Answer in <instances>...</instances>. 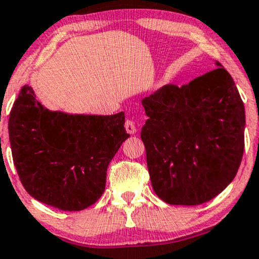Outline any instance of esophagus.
Returning a JSON list of instances; mask_svg holds the SVG:
<instances>
[{"label":"esophagus","instance_id":"obj_1","mask_svg":"<svg viewBox=\"0 0 259 259\" xmlns=\"http://www.w3.org/2000/svg\"><path fill=\"white\" fill-rule=\"evenodd\" d=\"M125 130H126L127 134L134 135L136 133V125L134 121L130 120V119H127V120L125 121Z\"/></svg>","mask_w":259,"mask_h":259}]
</instances>
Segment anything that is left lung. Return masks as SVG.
I'll use <instances>...</instances> for the list:
<instances>
[{
    "label": "left lung",
    "mask_w": 259,
    "mask_h": 259,
    "mask_svg": "<svg viewBox=\"0 0 259 259\" xmlns=\"http://www.w3.org/2000/svg\"><path fill=\"white\" fill-rule=\"evenodd\" d=\"M218 69L145 97L141 140L152 188L171 205H199L235 178L245 149V106L230 73Z\"/></svg>",
    "instance_id": "obj_1"
}]
</instances>
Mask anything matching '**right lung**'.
Returning a JSON list of instances; mask_svg holds the SVG:
<instances>
[{"label":"right lung","mask_w":259,"mask_h":259,"mask_svg":"<svg viewBox=\"0 0 259 259\" xmlns=\"http://www.w3.org/2000/svg\"><path fill=\"white\" fill-rule=\"evenodd\" d=\"M25 84L8 120L11 150L28 194L64 211L88 208L106 189L107 168L121 144L124 112L113 115L50 110Z\"/></svg>","instance_id":"1"}]
</instances>
